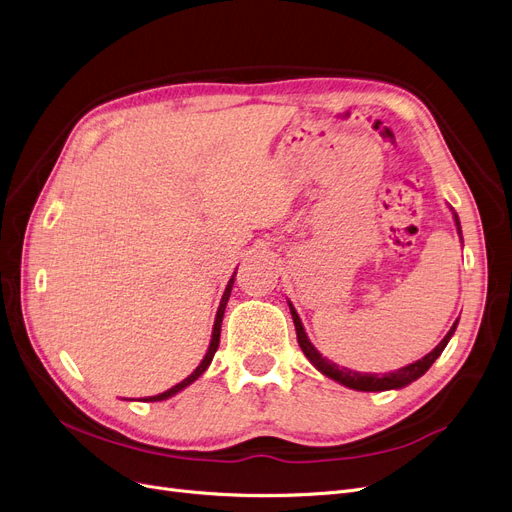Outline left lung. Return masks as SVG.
Here are the masks:
<instances>
[{"instance_id": "8db88e82", "label": "left lung", "mask_w": 512, "mask_h": 512, "mask_svg": "<svg viewBox=\"0 0 512 512\" xmlns=\"http://www.w3.org/2000/svg\"><path fill=\"white\" fill-rule=\"evenodd\" d=\"M453 219H456L458 234H460V238H462V227H460V219H458V215H456V213H453ZM289 308H291V316H293V323H295V331H297V342H299V348L304 350V354H306L308 361H310V363H312L320 373H325L327 377H331V380L339 382V384L346 386V388L361 390V392L396 390V388H405V386H409L411 382L418 380V377H422V375L432 367V363L437 361V358L441 356V352L445 350V346L449 344L451 335L456 333V327H458V320H456V323H453V327L449 329V333L441 339V344H439L437 348H434L432 352H428L424 358H420V361H415V363H411V365H407V367H401V369L390 371V373L377 375V373H361V371H352V369H346V367H339V365L331 363L329 358H325L323 354H320V352L312 346V342H310L308 335H306L304 325H301V318H299V314L295 312V308H293L291 304H289Z\"/></svg>"}]
</instances>
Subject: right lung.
<instances>
[{"label": "right lung", "mask_w": 512, "mask_h": 512, "mask_svg": "<svg viewBox=\"0 0 512 512\" xmlns=\"http://www.w3.org/2000/svg\"><path fill=\"white\" fill-rule=\"evenodd\" d=\"M234 276H236V272H234ZM234 276L230 278V282H227V287H225V291H223V297H221V304H219V310H217V316H215V325H213V335H211V344H208V350H206V354H204V358H202V363L194 369V373L192 375H187L183 382H179L177 386H173V388H168L166 392H162V394H156V396H147V399H143V401H147V403H154V401H166V399H170V396H175L177 392H181L183 388H187L189 384H194L198 377L208 369V365H211V361H213V356H215V352H217V348H219V337H221V323H223V312H225V306H227V299H230V293H232V287H234Z\"/></svg>", "instance_id": "right-lung-1"}]
</instances>
